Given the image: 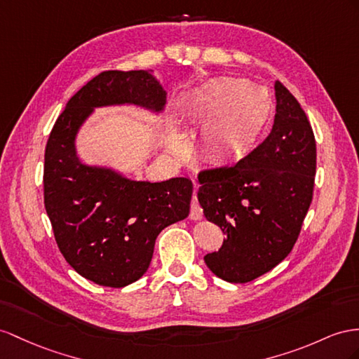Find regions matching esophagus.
<instances>
[{"instance_id":"esophagus-1","label":"esophagus","mask_w":359,"mask_h":359,"mask_svg":"<svg viewBox=\"0 0 359 359\" xmlns=\"http://www.w3.org/2000/svg\"><path fill=\"white\" fill-rule=\"evenodd\" d=\"M196 188H197V185H196ZM201 217H203V209L200 208L198 201H197V197H194V198H192V201H191L189 218H191V219H200Z\"/></svg>"}]
</instances>
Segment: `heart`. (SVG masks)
Wrapping results in <instances>:
<instances>
[{
    "label": "heart",
    "mask_w": 359,
    "mask_h": 359,
    "mask_svg": "<svg viewBox=\"0 0 359 359\" xmlns=\"http://www.w3.org/2000/svg\"><path fill=\"white\" fill-rule=\"evenodd\" d=\"M189 107L200 124H209L205 144L210 156L233 161L259 142L273 114V100L250 80L224 77L198 90Z\"/></svg>",
    "instance_id": "obj_1"
}]
</instances>
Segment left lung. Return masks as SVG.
<instances>
[{
  "instance_id": "1",
  "label": "left lung",
  "mask_w": 359,
  "mask_h": 359,
  "mask_svg": "<svg viewBox=\"0 0 359 359\" xmlns=\"http://www.w3.org/2000/svg\"><path fill=\"white\" fill-rule=\"evenodd\" d=\"M270 135L231 167L198 174V203L226 240L205 262L218 278L245 283L270 271L296 244L314 191L316 137L305 110L280 81Z\"/></svg>"
}]
</instances>
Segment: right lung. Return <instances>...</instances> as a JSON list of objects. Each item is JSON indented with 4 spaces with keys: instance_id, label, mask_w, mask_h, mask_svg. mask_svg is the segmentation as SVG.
Here are the masks:
<instances>
[{
    "instance_id": "right-lung-1",
    "label": "right lung",
    "mask_w": 359,
    "mask_h": 359,
    "mask_svg": "<svg viewBox=\"0 0 359 359\" xmlns=\"http://www.w3.org/2000/svg\"><path fill=\"white\" fill-rule=\"evenodd\" d=\"M167 92L150 71H104L67 103L45 147L43 203L63 258L80 276L123 288L149 270L165 227L187 218L192 182H137L89 167L76 136L95 107L135 104L161 112Z\"/></svg>"
}]
</instances>
